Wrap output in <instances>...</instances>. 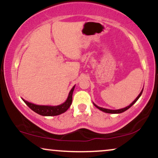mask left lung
I'll return each instance as SVG.
<instances>
[{
    "label": "left lung",
    "mask_w": 158,
    "mask_h": 158,
    "mask_svg": "<svg viewBox=\"0 0 158 158\" xmlns=\"http://www.w3.org/2000/svg\"><path fill=\"white\" fill-rule=\"evenodd\" d=\"M143 90V89L142 90H141L140 94H139L138 97L136 98V99H135V101H134L133 102L131 103V104H130L128 106H127V107H126V108H121V109H118V110H110V109H106V108H101V107H99V106H96V105L94 104V106H95L96 107H97L98 109H99L100 110H102V111H103V112H106V113H108V114H120V113H123V112L126 111V110H128L129 108H131V107L132 106H133V105L135 104V103L136 102H137V99H139V97H140V96H141V94H142Z\"/></svg>",
    "instance_id": "1"
}]
</instances>
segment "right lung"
<instances>
[{"instance_id": "obj_1", "label": "right lung", "mask_w": 158, "mask_h": 158, "mask_svg": "<svg viewBox=\"0 0 158 158\" xmlns=\"http://www.w3.org/2000/svg\"><path fill=\"white\" fill-rule=\"evenodd\" d=\"M75 86L73 87L69 93L68 97L67 100L61 105L57 106H38V105L32 104L31 102H29L23 99V101L27 104V106L32 109L35 113L40 114L41 116H57L59 114L64 113L70 108V105L72 103V96L74 90Z\"/></svg>"}]
</instances>
